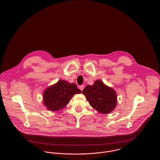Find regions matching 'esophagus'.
I'll list each match as a JSON object with an SVG mask.
<instances>
[{"mask_svg": "<svg viewBox=\"0 0 160 160\" xmlns=\"http://www.w3.org/2000/svg\"><path fill=\"white\" fill-rule=\"evenodd\" d=\"M84 87H85V86L83 85H80V86H79V88L82 91L83 90V88H84Z\"/></svg>", "mask_w": 160, "mask_h": 160, "instance_id": "1", "label": "esophagus"}]
</instances>
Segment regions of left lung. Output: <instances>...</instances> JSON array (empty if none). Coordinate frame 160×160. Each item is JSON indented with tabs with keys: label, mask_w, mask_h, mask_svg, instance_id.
Instances as JSON below:
<instances>
[{
	"label": "left lung",
	"mask_w": 160,
	"mask_h": 160,
	"mask_svg": "<svg viewBox=\"0 0 160 160\" xmlns=\"http://www.w3.org/2000/svg\"><path fill=\"white\" fill-rule=\"evenodd\" d=\"M82 93L90 105L99 112L108 114L117 106V97L115 90L101 80L95 81L92 85H87Z\"/></svg>",
	"instance_id": "obj_1"
}]
</instances>
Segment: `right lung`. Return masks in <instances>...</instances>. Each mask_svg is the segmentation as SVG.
Wrapping results in <instances>:
<instances>
[{
    "instance_id": "obj_1",
    "label": "right lung",
    "mask_w": 160,
    "mask_h": 160,
    "mask_svg": "<svg viewBox=\"0 0 160 160\" xmlns=\"http://www.w3.org/2000/svg\"><path fill=\"white\" fill-rule=\"evenodd\" d=\"M81 92L76 84L61 80L44 90L43 104L49 111H58L69 103L75 94Z\"/></svg>"
}]
</instances>
